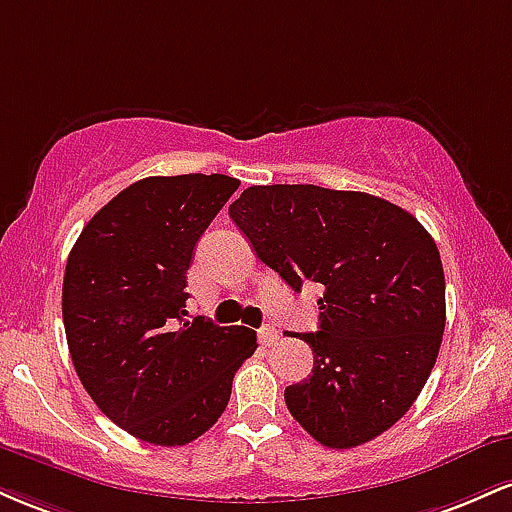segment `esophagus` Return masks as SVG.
Listing matches in <instances>:
<instances>
[{
	"mask_svg": "<svg viewBox=\"0 0 512 512\" xmlns=\"http://www.w3.org/2000/svg\"><path fill=\"white\" fill-rule=\"evenodd\" d=\"M257 337H260L262 346H272L279 339V332L274 327H262V330H257Z\"/></svg>",
	"mask_w": 512,
	"mask_h": 512,
	"instance_id": "34e87169",
	"label": "esophagus"
}]
</instances>
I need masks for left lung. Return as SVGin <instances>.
<instances>
[{
  "mask_svg": "<svg viewBox=\"0 0 512 512\" xmlns=\"http://www.w3.org/2000/svg\"><path fill=\"white\" fill-rule=\"evenodd\" d=\"M228 214L293 291L325 286L313 375L284 392L327 448L368 443L407 414L436 366L445 276L436 240L409 211L366 192L252 185Z\"/></svg>",
  "mask_w": 512,
  "mask_h": 512,
  "instance_id": "8db88e82",
  "label": "left lung"
}]
</instances>
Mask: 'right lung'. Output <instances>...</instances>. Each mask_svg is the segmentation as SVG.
Masks as SVG:
<instances>
[{"instance_id":"1","label":"right lung","mask_w":512,"mask_h":512,"mask_svg":"<svg viewBox=\"0 0 512 512\" xmlns=\"http://www.w3.org/2000/svg\"><path fill=\"white\" fill-rule=\"evenodd\" d=\"M238 185L219 173L144 178L69 252L62 317L76 375L113 424L146 443L175 448L209 431L257 349L248 327L185 320L192 252Z\"/></svg>"}]
</instances>
